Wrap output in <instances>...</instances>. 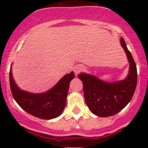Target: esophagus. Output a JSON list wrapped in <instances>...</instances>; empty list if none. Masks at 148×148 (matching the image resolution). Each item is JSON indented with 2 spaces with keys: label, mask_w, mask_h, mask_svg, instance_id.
<instances>
[{
  "label": "esophagus",
  "mask_w": 148,
  "mask_h": 148,
  "mask_svg": "<svg viewBox=\"0 0 148 148\" xmlns=\"http://www.w3.org/2000/svg\"><path fill=\"white\" fill-rule=\"evenodd\" d=\"M83 70H84V67L82 66L77 65V66H76L75 68H74V72H75L76 75H77L79 73L81 72V71H82Z\"/></svg>",
  "instance_id": "34e87169"
}]
</instances>
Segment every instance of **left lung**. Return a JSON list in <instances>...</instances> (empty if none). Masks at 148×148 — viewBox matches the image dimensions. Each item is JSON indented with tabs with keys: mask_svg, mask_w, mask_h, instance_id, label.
I'll use <instances>...</instances> for the list:
<instances>
[{
	"mask_svg": "<svg viewBox=\"0 0 148 148\" xmlns=\"http://www.w3.org/2000/svg\"><path fill=\"white\" fill-rule=\"evenodd\" d=\"M120 43L130 63L129 74L125 79L106 82L91 74L81 73L78 75L83 83L85 102L90 111L99 117H110L118 113L130 102L136 89V64L123 38H120Z\"/></svg>",
	"mask_w": 148,
	"mask_h": 148,
	"instance_id": "left-lung-1",
	"label": "left lung"
}]
</instances>
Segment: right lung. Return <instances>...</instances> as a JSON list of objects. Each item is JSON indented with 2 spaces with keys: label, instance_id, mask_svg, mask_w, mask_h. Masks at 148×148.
Masks as SVG:
<instances>
[{
  "label": "right lung",
  "instance_id": "obj_1",
  "mask_svg": "<svg viewBox=\"0 0 148 148\" xmlns=\"http://www.w3.org/2000/svg\"><path fill=\"white\" fill-rule=\"evenodd\" d=\"M10 86L12 95L19 106L31 115L44 120H51L59 117L66 104L70 82L74 73L64 76L53 88L41 94H33L21 90L15 83L11 68L9 73Z\"/></svg>",
  "mask_w": 148,
  "mask_h": 148
}]
</instances>
